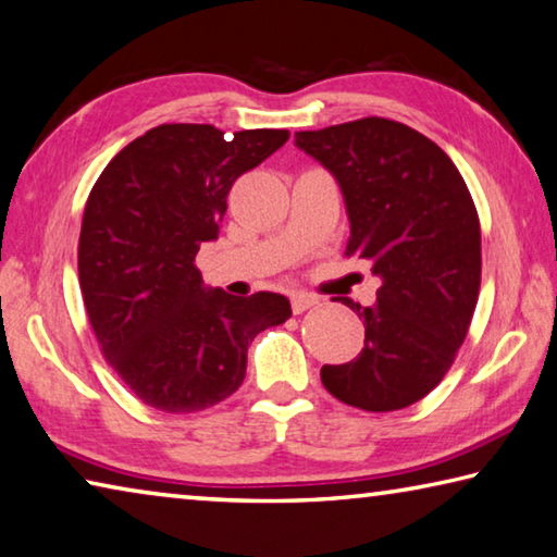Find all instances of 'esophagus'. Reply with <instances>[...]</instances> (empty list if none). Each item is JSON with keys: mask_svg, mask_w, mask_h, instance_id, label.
I'll return each instance as SVG.
<instances>
[{"mask_svg": "<svg viewBox=\"0 0 557 557\" xmlns=\"http://www.w3.org/2000/svg\"><path fill=\"white\" fill-rule=\"evenodd\" d=\"M313 306H318V298L311 296V294H294V296H290V308H294V313H304Z\"/></svg>", "mask_w": 557, "mask_h": 557, "instance_id": "obj_1", "label": "esophagus"}]
</instances>
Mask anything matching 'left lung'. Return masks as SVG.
I'll return each mask as SVG.
<instances>
[{"label": "left lung", "mask_w": 557, "mask_h": 557, "mask_svg": "<svg viewBox=\"0 0 557 557\" xmlns=\"http://www.w3.org/2000/svg\"><path fill=\"white\" fill-rule=\"evenodd\" d=\"M338 180L350 219L345 257L372 263L377 304L358 311L364 348L323 364L325 389L364 412L430 395L467 338L481 286V224L467 182L440 145L387 117L296 133Z\"/></svg>", "instance_id": "8db88e82"}]
</instances>
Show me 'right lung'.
<instances>
[{
    "label": "right lung",
    "mask_w": 557,
    "mask_h": 557,
    "mask_svg": "<svg viewBox=\"0 0 557 557\" xmlns=\"http://www.w3.org/2000/svg\"><path fill=\"white\" fill-rule=\"evenodd\" d=\"M286 140L269 127L232 138L165 123L125 145L90 189L78 239L88 321L108 364L160 412H202L234 395L251 341L290 318L286 296L205 288L195 267L236 177Z\"/></svg>",
    "instance_id": "1"
}]
</instances>
